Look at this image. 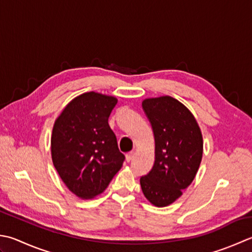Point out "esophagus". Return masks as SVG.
Masks as SVG:
<instances>
[{"label":"esophagus","mask_w":252,"mask_h":252,"mask_svg":"<svg viewBox=\"0 0 252 252\" xmlns=\"http://www.w3.org/2000/svg\"><path fill=\"white\" fill-rule=\"evenodd\" d=\"M134 155H135V152H129L126 154V161H131L133 158H134Z\"/></svg>","instance_id":"obj_1"}]
</instances>
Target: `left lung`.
Masks as SVG:
<instances>
[{
    "instance_id": "left-lung-1",
    "label": "left lung",
    "mask_w": 252,
    "mask_h": 252,
    "mask_svg": "<svg viewBox=\"0 0 252 252\" xmlns=\"http://www.w3.org/2000/svg\"><path fill=\"white\" fill-rule=\"evenodd\" d=\"M142 107L154 132L155 161L140 184L145 198L164 208L193 181L203 155V137L192 112L175 98H146Z\"/></svg>"
}]
</instances>
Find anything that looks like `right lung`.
<instances>
[{
    "label": "right lung",
    "mask_w": 252,
    "mask_h": 252,
    "mask_svg": "<svg viewBox=\"0 0 252 252\" xmlns=\"http://www.w3.org/2000/svg\"><path fill=\"white\" fill-rule=\"evenodd\" d=\"M117 102L113 96L84 93L54 121L52 162L68 190L83 200L105 191L125 160L108 123Z\"/></svg>",
    "instance_id": "right-lung-1"
}]
</instances>
